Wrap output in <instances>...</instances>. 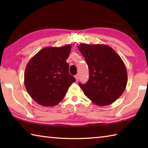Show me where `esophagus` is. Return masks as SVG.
<instances>
[{
	"label": "esophagus",
	"instance_id": "obj_1",
	"mask_svg": "<svg viewBox=\"0 0 148 148\" xmlns=\"http://www.w3.org/2000/svg\"><path fill=\"white\" fill-rule=\"evenodd\" d=\"M75 78H76V82L78 81V79H79V74L76 75V76H75Z\"/></svg>",
	"mask_w": 148,
	"mask_h": 148
}]
</instances>
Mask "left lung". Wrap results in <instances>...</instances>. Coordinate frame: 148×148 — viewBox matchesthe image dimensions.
<instances>
[{
	"label": "left lung",
	"mask_w": 148,
	"mask_h": 148,
	"mask_svg": "<svg viewBox=\"0 0 148 148\" xmlns=\"http://www.w3.org/2000/svg\"><path fill=\"white\" fill-rule=\"evenodd\" d=\"M79 50L89 66V78L79 86L94 104L113 103L124 92L127 84L126 66L111 47L105 44H81Z\"/></svg>",
	"instance_id": "left-lung-1"
}]
</instances>
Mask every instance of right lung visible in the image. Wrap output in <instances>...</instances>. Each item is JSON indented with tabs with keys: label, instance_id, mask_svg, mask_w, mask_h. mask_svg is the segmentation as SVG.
Here are the masks:
<instances>
[{
	"label": "right lung",
	"instance_id": "1",
	"mask_svg": "<svg viewBox=\"0 0 148 148\" xmlns=\"http://www.w3.org/2000/svg\"><path fill=\"white\" fill-rule=\"evenodd\" d=\"M71 47L67 44L44 47L27 63L25 86L31 98L40 105L53 106L59 104L76 81L69 74V64L66 62Z\"/></svg>",
	"mask_w": 148,
	"mask_h": 148
}]
</instances>
